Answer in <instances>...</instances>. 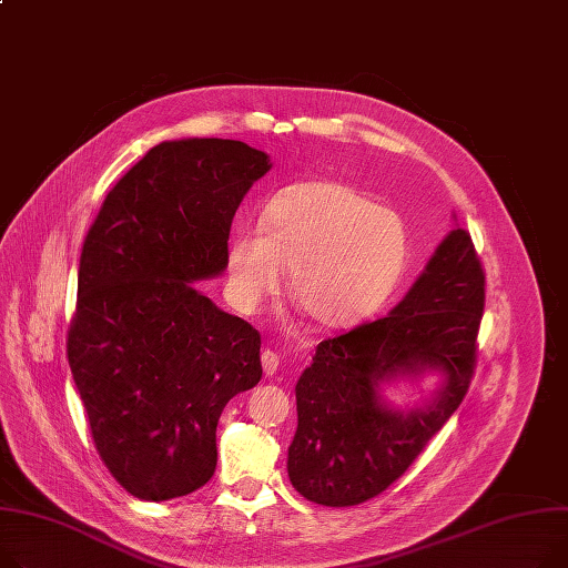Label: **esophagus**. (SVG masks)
<instances>
[{"label": "esophagus", "instance_id": "34e87169", "mask_svg": "<svg viewBox=\"0 0 568 568\" xmlns=\"http://www.w3.org/2000/svg\"><path fill=\"white\" fill-rule=\"evenodd\" d=\"M278 363H281V358H278L276 352H272V349H264L262 352V369H264V374H276Z\"/></svg>", "mask_w": 568, "mask_h": 568}]
</instances>
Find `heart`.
<instances>
[{
    "mask_svg": "<svg viewBox=\"0 0 568 568\" xmlns=\"http://www.w3.org/2000/svg\"><path fill=\"white\" fill-rule=\"evenodd\" d=\"M410 255L406 221L337 182H301L274 194L260 231L240 229L225 248V287L253 313L290 270V294L324 328L352 326L393 294Z\"/></svg>",
    "mask_w": 568,
    "mask_h": 568,
    "instance_id": "b5f03b06",
    "label": "heart"
}]
</instances>
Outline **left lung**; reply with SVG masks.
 <instances>
[{"mask_svg":"<svg viewBox=\"0 0 568 568\" xmlns=\"http://www.w3.org/2000/svg\"><path fill=\"white\" fill-rule=\"evenodd\" d=\"M481 313V262L455 229L390 315L320 343L294 388L287 475L298 494L354 507L399 479L470 388ZM432 368L446 379L427 405L399 412L383 402L382 383Z\"/></svg>","mask_w":568,"mask_h":568,"instance_id":"obj_1","label":"left lung"}]
</instances>
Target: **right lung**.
<instances>
[{
  "label": "right lung",
  "mask_w": 568,
  "mask_h": 568,
  "mask_svg": "<svg viewBox=\"0 0 568 568\" xmlns=\"http://www.w3.org/2000/svg\"><path fill=\"white\" fill-rule=\"evenodd\" d=\"M270 169L242 141H164L87 233L65 352L98 455L139 500L210 481L221 410L262 376L260 333L192 283L225 270L233 216Z\"/></svg>",
  "instance_id": "1"
}]
</instances>
